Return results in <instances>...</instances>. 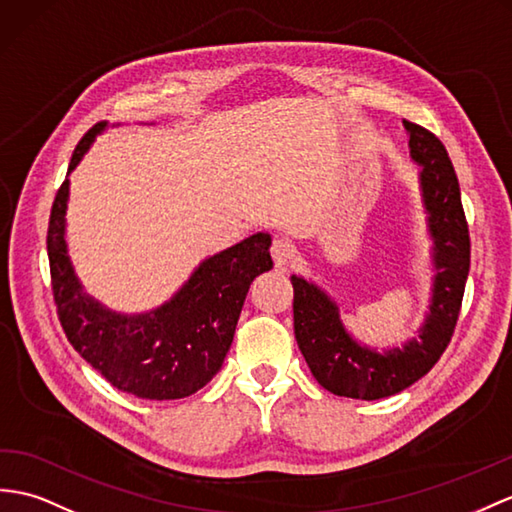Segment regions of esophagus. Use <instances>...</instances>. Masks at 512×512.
<instances>
[{
    "label": "esophagus",
    "instance_id": "obj_1",
    "mask_svg": "<svg viewBox=\"0 0 512 512\" xmlns=\"http://www.w3.org/2000/svg\"><path fill=\"white\" fill-rule=\"evenodd\" d=\"M271 256H273V263H276V267H284L291 263V258L295 256V249L289 241L276 239L271 245Z\"/></svg>",
    "mask_w": 512,
    "mask_h": 512
}]
</instances>
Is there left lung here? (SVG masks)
<instances>
[{"instance_id":"8db88e82","label":"left lung","mask_w":512,"mask_h":512,"mask_svg":"<svg viewBox=\"0 0 512 512\" xmlns=\"http://www.w3.org/2000/svg\"><path fill=\"white\" fill-rule=\"evenodd\" d=\"M404 128L410 134V156L423 167L421 189L430 213L436 263L434 297L421 341L386 354L360 347L345 332L328 295L302 278H291L299 350L323 389L354 400H380L426 376L452 341L469 276V226L452 160L430 130L410 121H404Z\"/></svg>"}]
</instances>
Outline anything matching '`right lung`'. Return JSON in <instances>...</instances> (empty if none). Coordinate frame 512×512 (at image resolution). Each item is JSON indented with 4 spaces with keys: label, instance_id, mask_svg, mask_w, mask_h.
<instances>
[{
    "label": "right lung",
    "instance_id": "add662e5",
    "mask_svg": "<svg viewBox=\"0 0 512 512\" xmlns=\"http://www.w3.org/2000/svg\"><path fill=\"white\" fill-rule=\"evenodd\" d=\"M106 123L73 149L69 173ZM69 180L54 197L47 228L49 273L62 330L86 363L141 400H180L213 380L226 358L249 284L273 267L271 236L254 234L199 265L180 293L149 315H115L82 293L65 245Z\"/></svg>",
    "mask_w": 512,
    "mask_h": 512
}]
</instances>
